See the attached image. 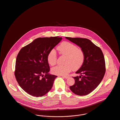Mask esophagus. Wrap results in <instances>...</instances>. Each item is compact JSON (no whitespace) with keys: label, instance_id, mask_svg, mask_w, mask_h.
I'll use <instances>...</instances> for the list:
<instances>
[{"label":"esophagus","instance_id":"1","mask_svg":"<svg viewBox=\"0 0 120 120\" xmlns=\"http://www.w3.org/2000/svg\"><path fill=\"white\" fill-rule=\"evenodd\" d=\"M62 77H64V78H65V79H68V78L69 77L68 76H63V75H62Z\"/></svg>","mask_w":120,"mask_h":120}]
</instances>
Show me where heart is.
<instances>
[{
    "instance_id": "heart-1",
    "label": "heart",
    "mask_w": 120,
    "mask_h": 120,
    "mask_svg": "<svg viewBox=\"0 0 120 120\" xmlns=\"http://www.w3.org/2000/svg\"><path fill=\"white\" fill-rule=\"evenodd\" d=\"M62 55L66 56L64 65H57L52 69V73L56 75H65L72 69L76 70L83 65L85 60L83 51L77 45L68 42H64L57 47ZM47 60L52 66L56 63L57 55L54 49H52L48 54Z\"/></svg>"
}]
</instances>
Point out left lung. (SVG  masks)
Returning a JSON list of instances; mask_svg holds the SVG:
<instances>
[{"label": "left lung", "instance_id": "obj_1", "mask_svg": "<svg viewBox=\"0 0 120 120\" xmlns=\"http://www.w3.org/2000/svg\"><path fill=\"white\" fill-rule=\"evenodd\" d=\"M65 38L80 46L85 54L84 63L75 72L80 75L73 77L75 83L69 87L70 89L76 95H86L98 87L105 75L106 68L104 54L99 47L87 39Z\"/></svg>", "mask_w": 120, "mask_h": 120}]
</instances>
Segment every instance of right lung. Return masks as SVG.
<instances>
[{
	"label": "right lung",
	"mask_w": 120,
	"mask_h": 120,
	"mask_svg": "<svg viewBox=\"0 0 120 120\" xmlns=\"http://www.w3.org/2000/svg\"><path fill=\"white\" fill-rule=\"evenodd\" d=\"M62 39L58 37L39 38L19 52L15 75L20 87L28 94L42 97L52 89L57 76L49 74L47 56Z\"/></svg>",
	"instance_id": "obj_1"
}]
</instances>
